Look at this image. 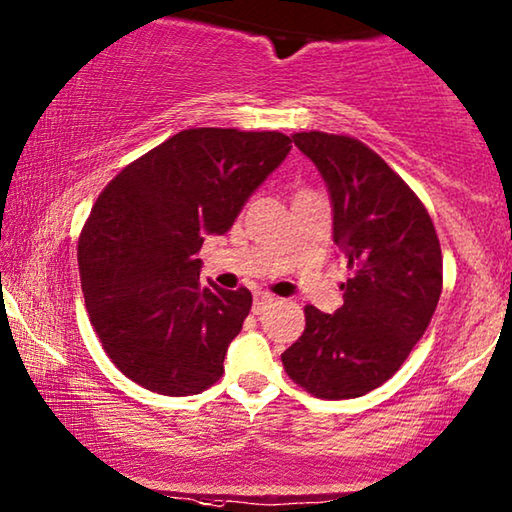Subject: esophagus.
<instances>
[{"instance_id": "34e87169", "label": "esophagus", "mask_w": 512, "mask_h": 512, "mask_svg": "<svg viewBox=\"0 0 512 512\" xmlns=\"http://www.w3.org/2000/svg\"><path fill=\"white\" fill-rule=\"evenodd\" d=\"M274 305V295L270 293H256L254 295V314H263L265 309H270Z\"/></svg>"}]
</instances>
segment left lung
<instances>
[{
  "label": "left lung",
  "instance_id": "obj_1",
  "mask_svg": "<svg viewBox=\"0 0 512 512\" xmlns=\"http://www.w3.org/2000/svg\"><path fill=\"white\" fill-rule=\"evenodd\" d=\"M293 143L328 184L351 277L335 314L305 307V332L281 362L309 395L362 397L404 365L432 321L443 288L439 235L416 191L362 140L300 131Z\"/></svg>",
  "mask_w": 512,
  "mask_h": 512
}]
</instances>
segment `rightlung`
<instances>
[{"mask_svg":"<svg viewBox=\"0 0 512 512\" xmlns=\"http://www.w3.org/2000/svg\"><path fill=\"white\" fill-rule=\"evenodd\" d=\"M291 150L279 131L198 127L170 136L106 184L78 240L92 328L133 383L198 395L224 374L249 288L201 286L203 235H224Z\"/></svg>","mask_w":512,"mask_h":512,"instance_id":"obj_1","label":"right lung"}]
</instances>
